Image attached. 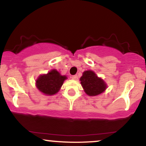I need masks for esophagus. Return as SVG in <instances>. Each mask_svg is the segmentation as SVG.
Here are the masks:
<instances>
[{"label": "esophagus", "instance_id": "34e87169", "mask_svg": "<svg viewBox=\"0 0 146 146\" xmlns=\"http://www.w3.org/2000/svg\"><path fill=\"white\" fill-rule=\"evenodd\" d=\"M71 78L73 79V80H77L78 79V76L77 75H73V76L71 77Z\"/></svg>", "mask_w": 146, "mask_h": 146}]
</instances>
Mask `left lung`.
Listing matches in <instances>:
<instances>
[{
	"instance_id": "obj_1",
	"label": "left lung",
	"mask_w": 146,
	"mask_h": 146,
	"mask_svg": "<svg viewBox=\"0 0 146 146\" xmlns=\"http://www.w3.org/2000/svg\"><path fill=\"white\" fill-rule=\"evenodd\" d=\"M80 80L84 92L89 96H96L101 94L107 88L105 82L90 70L84 72Z\"/></svg>"
}]
</instances>
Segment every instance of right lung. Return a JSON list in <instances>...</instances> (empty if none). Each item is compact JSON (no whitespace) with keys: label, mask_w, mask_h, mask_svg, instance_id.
<instances>
[{"label":"right lung","mask_w":146,"mask_h":146,"mask_svg":"<svg viewBox=\"0 0 146 146\" xmlns=\"http://www.w3.org/2000/svg\"><path fill=\"white\" fill-rule=\"evenodd\" d=\"M66 79V75H61L57 70L53 69L47 74L38 77L36 82V87L44 94L53 95L59 91Z\"/></svg>","instance_id":"right-lung-1"}]
</instances>
